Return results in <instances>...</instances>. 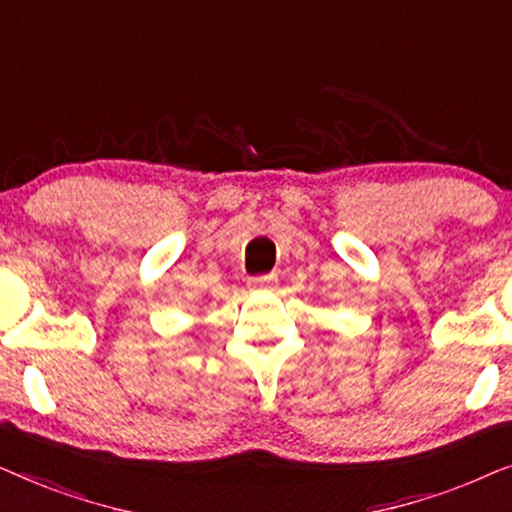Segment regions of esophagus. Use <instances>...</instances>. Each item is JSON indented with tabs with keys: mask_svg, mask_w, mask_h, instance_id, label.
<instances>
[{
	"mask_svg": "<svg viewBox=\"0 0 512 512\" xmlns=\"http://www.w3.org/2000/svg\"><path fill=\"white\" fill-rule=\"evenodd\" d=\"M249 282L254 284V286H270V284H275V282H277V275H275V272H270V275H258V277H251Z\"/></svg>",
	"mask_w": 512,
	"mask_h": 512,
	"instance_id": "34e87169",
	"label": "esophagus"
}]
</instances>
